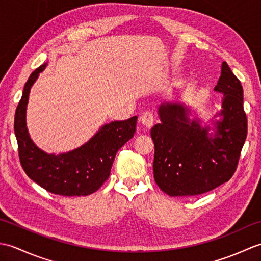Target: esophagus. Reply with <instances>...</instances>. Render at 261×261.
Segmentation results:
<instances>
[{"label":"esophagus","instance_id":"1","mask_svg":"<svg viewBox=\"0 0 261 261\" xmlns=\"http://www.w3.org/2000/svg\"><path fill=\"white\" fill-rule=\"evenodd\" d=\"M140 121L143 125H146L147 127H150L153 125L154 115L152 112H150V111H146V112L141 115Z\"/></svg>","mask_w":261,"mask_h":261}]
</instances>
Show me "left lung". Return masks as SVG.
Instances as JSON below:
<instances>
[{
  "label": "left lung",
  "instance_id": "8db88e82",
  "mask_svg": "<svg viewBox=\"0 0 261 261\" xmlns=\"http://www.w3.org/2000/svg\"><path fill=\"white\" fill-rule=\"evenodd\" d=\"M223 93L222 110L216 121L215 137L208 126L190 122L181 104L164 103L159 108L162 122L150 134L154 143L153 176L160 190L169 196H195L229 181L245 145L248 121L243 110V90L229 65L214 87Z\"/></svg>",
  "mask_w": 261,
  "mask_h": 261
}]
</instances>
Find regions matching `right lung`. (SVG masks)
Returning <instances> with one entry per match:
<instances>
[{
	"instance_id": "add662e5",
	"label": "right lung",
	"mask_w": 261,
	"mask_h": 261,
	"mask_svg": "<svg viewBox=\"0 0 261 261\" xmlns=\"http://www.w3.org/2000/svg\"><path fill=\"white\" fill-rule=\"evenodd\" d=\"M45 67L43 64L32 71L15 110L14 134L21 166L28 177L48 192L63 196L90 195L107 181L116 152L134 137L137 116L103 125L90 141L76 150L59 156L43 152L28 135L25 109L30 88Z\"/></svg>"
}]
</instances>
